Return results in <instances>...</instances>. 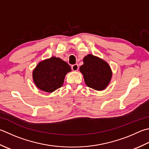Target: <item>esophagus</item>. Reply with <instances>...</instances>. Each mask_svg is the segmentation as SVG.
I'll use <instances>...</instances> for the list:
<instances>
[{"instance_id":"1","label":"esophagus","mask_w":149,"mask_h":149,"mask_svg":"<svg viewBox=\"0 0 149 149\" xmlns=\"http://www.w3.org/2000/svg\"><path fill=\"white\" fill-rule=\"evenodd\" d=\"M72 69L73 71H75V72L77 71L78 69H79V66H78V65H77V64H75V65H72Z\"/></svg>"}]
</instances>
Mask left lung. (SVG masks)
Wrapping results in <instances>:
<instances>
[{"label": "left lung", "mask_w": 149, "mask_h": 149, "mask_svg": "<svg viewBox=\"0 0 149 149\" xmlns=\"http://www.w3.org/2000/svg\"><path fill=\"white\" fill-rule=\"evenodd\" d=\"M79 71L88 87L98 91L105 89L112 77V72L107 62L92 54L83 58V65Z\"/></svg>", "instance_id": "obj_1"}]
</instances>
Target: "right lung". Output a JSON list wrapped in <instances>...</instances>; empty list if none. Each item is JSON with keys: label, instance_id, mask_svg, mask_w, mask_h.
I'll use <instances>...</instances> for the list:
<instances>
[{"label": "right lung", "instance_id": "1", "mask_svg": "<svg viewBox=\"0 0 149 149\" xmlns=\"http://www.w3.org/2000/svg\"><path fill=\"white\" fill-rule=\"evenodd\" d=\"M71 67L59 57H52L37 64L32 77L34 84L42 91L52 93L63 86L66 75Z\"/></svg>", "mask_w": 149, "mask_h": 149}]
</instances>
